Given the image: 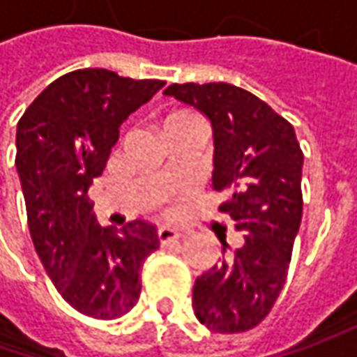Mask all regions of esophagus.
I'll return each instance as SVG.
<instances>
[{
  "label": "esophagus",
  "mask_w": 357,
  "mask_h": 357,
  "mask_svg": "<svg viewBox=\"0 0 357 357\" xmlns=\"http://www.w3.org/2000/svg\"><path fill=\"white\" fill-rule=\"evenodd\" d=\"M157 236H158V242L165 246V244H169V242H174V240L183 238V232H178V230H174V228L171 227H162V228H158Z\"/></svg>",
  "instance_id": "1"
}]
</instances>
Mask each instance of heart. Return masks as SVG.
Masks as SVG:
<instances>
[{
    "instance_id": "1",
    "label": "heart",
    "mask_w": 357,
    "mask_h": 357,
    "mask_svg": "<svg viewBox=\"0 0 357 357\" xmlns=\"http://www.w3.org/2000/svg\"><path fill=\"white\" fill-rule=\"evenodd\" d=\"M183 121H199V119L195 117V115H188V113H172L169 117L165 119V123H162V129L167 130L172 125H176V123H183Z\"/></svg>"
}]
</instances>
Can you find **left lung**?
<instances>
[{
    "mask_svg": "<svg viewBox=\"0 0 357 357\" xmlns=\"http://www.w3.org/2000/svg\"><path fill=\"white\" fill-rule=\"evenodd\" d=\"M165 95L211 119L213 188L230 192L218 211L242 232L238 248L195 282V316L211 332H246L270 314L288 276L304 204V153L294 127L250 91L172 83Z\"/></svg>",
    "mask_w": 357,
    "mask_h": 357,
    "instance_id": "8db88e82",
    "label": "left lung"
}]
</instances>
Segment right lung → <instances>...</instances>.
Segmentation results:
<instances>
[{
	"instance_id": "obj_1",
	"label": "right lung",
	"mask_w": 357,
	"mask_h": 357,
	"mask_svg": "<svg viewBox=\"0 0 357 357\" xmlns=\"http://www.w3.org/2000/svg\"><path fill=\"white\" fill-rule=\"evenodd\" d=\"M165 81L77 69L41 91L17 123L15 167L37 256L77 312L115 320L141 296V266L158 248L157 228L97 225L89 186L105 171L119 127Z\"/></svg>"
}]
</instances>
